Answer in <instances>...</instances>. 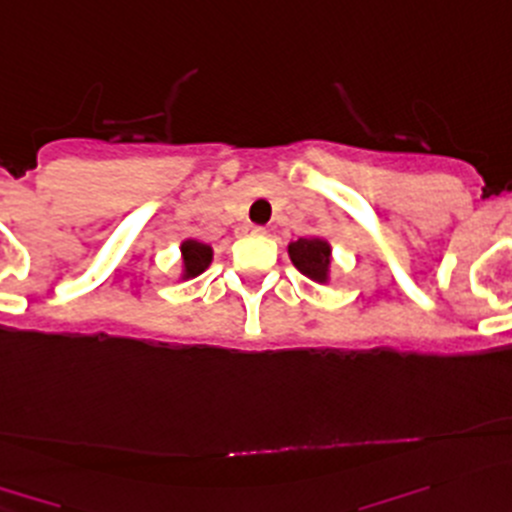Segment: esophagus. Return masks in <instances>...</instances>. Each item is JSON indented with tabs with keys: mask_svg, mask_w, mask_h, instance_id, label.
I'll return each mask as SVG.
<instances>
[{
	"mask_svg": "<svg viewBox=\"0 0 512 512\" xmlns=\"http://www.w3.org/2000/svg\"><path fill=\"white\" fill-rule=\"evenodd\" d=\"M247 232H252V235H265V227H260V225H250L247 227Z\"/></svg>",
	"mask_w": 512,
	"mask_h": 512,
	"instance_id": "34e87169",
	"label": "esophagus"
}]
</instances>
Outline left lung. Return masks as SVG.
<instances>
[{
  "label": "left lung",
  "mask_w": 512,
  "mask_h": 512,
  "mask_svg": "<svg viewBox=\"0 0 512 512\" xmlns=\"http://www.w3.org/2000/svg\"><path fill=\"white\" fill-rule=\"evenodd\" d=\"M329 255H332V250L319 237H299L297 242L289 245V257H292L294 267L314 282L327 280Z\"/></svg>",
  "instance_id": "8db88e82"
}]
</instances>
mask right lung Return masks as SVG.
Returning a JSON list of instances; mask_svg holds the SVG:
<instances>
[{"label":"right lung","instance_id":"right-lung-1","mask_svg":"<svg viewBox=\"0 0 512 512\" xmlns=\"http://www.w3.org/2000/svg\"><path fill=\"white\" fill-rule=\"evenodd\" d=\"M180 250H183L185 277L200 275V272L210 265V260H213V250L198 240H185Z\"/></svg>","mask_w":512,"mask_h":512}]
</instances>
